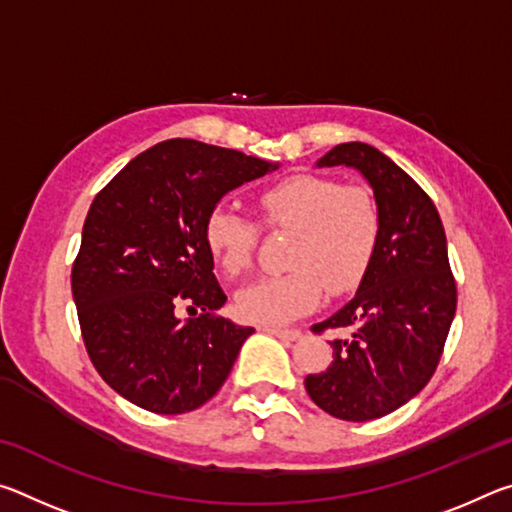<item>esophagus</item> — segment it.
<instances>
[{
	"label": "esophagus",
	"mask_w": 512,
	"mask_h": 512,
	"mask_svg": "<svg viewBox=\"0 0 512 512\" xmlns=\"http://www.w3.org/2000/svg\"><path fill=\"white\" fill-rule=\"evenodd\" d=\"M262 329L268 334L277 336V339H282V341H298L302 336L300 329H277V327H262Z\"/></svg>",
	"instance_id": "obj_1"
}]
</instances>
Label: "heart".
<instances>
[{"instance_id":"b5f03b06","label":"heart","mask_w":512,"mask_h":512,"mask_svg":"<svg viewBox=\"0 0 512 512\" xmlns=\"http://www.w3.org/2000/svg\"><path fill=\"white\" fill-rule=\"evenodd\" d=\"M255 207L268 228L296 235L289 246V273L262 277L237 293V314L246 323L287 325L314 311L325 289L341 296L368 273L381 232L370 189L318 173H293L264 187ZM203 237L225 275L239 277L253 264L259 230L246 216L216 207L205 219Z\"/></svg>"}]
</instances>
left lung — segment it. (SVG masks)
<instances>
[{
  "mask_svg": "<svg viewBox=\"0 0 512 512\" xmlns=\"http://www.w3.org/2000/svg\"><path fill=\"white\" fill-rule=\"evenodd\" d=\"M318 167H352L381 214L377 253L354 298L314 332L339 329L334 361L305 388L325 413L368 422L418 395L443 354L456 314V282L440 214L404 169L363 142L334 146Z\"/></svg>",
  "mask_w": 512,
  "mask_h": 512,
  "instance_id": "obj_1",
  "label": "left lung"
}]
</instances>
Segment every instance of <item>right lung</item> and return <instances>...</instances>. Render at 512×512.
<instances>
[{
	"mask_svg": "<svg viewBox=\"0 0 512 512\" xmlns=\"http://www.w3.org/2000/svg\"><path fill=\"white\" fill-rule=\"evenodd\" d=\"M280 164L196 140L133 158L90 205L72 266L81 334L103 381L146 411L212 400L255 332L216 316L225 293L205 246L221 198ZM180 304L202 314L180 321Z\"/></svg>",
	"mask_w": 512,
	"mask_h": 512,
	"instance_id": "obj_1",
	"label": "right lung"
}]
</instances>
